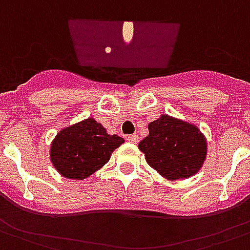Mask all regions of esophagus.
Listing matches in <instances>:
<instances>
[{
  "label": "esophagus",
  "mask_w": 250,
  "mask_h": 250,
  "mask_svg": "<svg viewBox=\"0 0 250 250\" xmlns=\"http://www.w3.org/2000/svg\"><path fill=\"white\" fill-rule=\"evenodd\" d=\"M126 140L129 143L137 144L138 143V136L137 134H130V136H126Z\"/></svg>",
  "instance_id": "34e87169"
}]
</instances>
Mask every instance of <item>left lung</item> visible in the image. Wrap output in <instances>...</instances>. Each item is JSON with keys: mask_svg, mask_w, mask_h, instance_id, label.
<instances>
[{"mask_svg": "<svg viewBox=\"0 0 250 250\" xmlns=\"http://www.w3.org/2000/svg\"><path fill=\"white\" fill-rule=\"evenodd\" d=\"M149 134L138 144L145 160L163 177L189 178L207 158V138L196 125L163 114L147 125Z\"/></svg>", "mask_w": 250, "mask_h": 250, "instance_id": "8db88e82", "label": "left lung"}]
</instances>
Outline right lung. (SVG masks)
<instances>
[{
    "instance_id": "right-lung-1",
    "label": "right lung",
    "mask_w": 250,
    "mask_h": 250,
    "mask_svg": "<svg viewBox=\"0 0 250 250\" xmlns=\"http://www.w3.org/2000/svg\"><path fill=\"white\" fill-rule=\"evenodd\" d=\"M124 143L94 118H86L58 132L50 145V161L62 177L83 180L101 169Z\"/></svg>"
}]
</instances>
